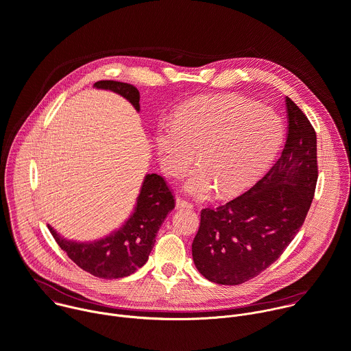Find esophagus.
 I'll use <instances>...</instances> for the list:
<instances>
[{"instance_id": "1", "label": "esophagus", "mask_w": 351, "mask_h": 351, "mask_svg": "<svg viewBox=\"0 0 351 351\" xmlns=\"http://www.w3.org/2000/svg\"><path fill=\"white\" fill-rule=\"evenodd\" d=\"M176 208L178 209H191L193 204L186 201V199H183V198H180V197H178L176 198Z\"/></svg>"}]
</instances>
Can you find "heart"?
<instances>
[{
  "mask_svg": "<svg viewBox=\"0 0 351 351\" xmlns=\"http://www.w3.org/2000/svg\"><path fill=\"white\" fill-rule=\"evenodd\" d=\"M284 134L280 115L240 96H212L183 106L173 123H161L154 135L162 169L180 175L193 160L184 190L197 197L213 189L231 195L245 189L266 167Z\"/></svg>",
  "mask_w": 351,
  "mask_h": 351,
  "instance_id": "heart-1",
  "label": "heart"
}]
</instances>
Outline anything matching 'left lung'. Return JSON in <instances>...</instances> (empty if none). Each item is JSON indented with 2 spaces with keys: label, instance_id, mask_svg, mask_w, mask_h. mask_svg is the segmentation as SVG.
<instances>
[{
  "label": "left lung",
  "instance_id": "8db88e82",
  "mask_svg": "<svg viewBox=\"0 0 351 351\" xmlns=\"http://www.w3.org/2000/svg\"><path fill=\"white\" fill-rule=\"evenodd\" d=\"M285 146L248 191L201 210L193 261L209 281L239 285L274 263L310 209L318 178L317 136L304 112L287 96Z\"/></svg>",
  "mask_w": 351,
  "mask_h": 351
}]
</instances>
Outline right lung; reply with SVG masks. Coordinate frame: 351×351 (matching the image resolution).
<instances>
[{"instance_id": "obj_1", "label": "right lung", "mask_w": 351, "mask_h": 351, "mask_svg": "<svg viewBox=\"0 0 351 351\" xmlns=\"http://www.w3.org/2000/svg\"><path fill=\"white\" fill-rule=\"evenodd\" d=\"M93 86L119 93L141 110L139 90L131 84L104 80ZM173 208L175 198L164 178L150 173L145 178L131 217L107 237L93 243H75L60 237L49 224L48 228L58 245L80 269L99 278H123L147 262L157 231Z\"/></svg>"}]
</instances>
